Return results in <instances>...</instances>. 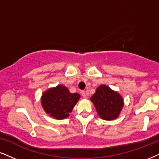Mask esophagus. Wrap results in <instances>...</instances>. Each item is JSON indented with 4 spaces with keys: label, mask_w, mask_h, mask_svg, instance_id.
<instances>
[{
    "label": "esophagus",
    "mask_w": 159,
    "mask_h": 159,
    "mask_svg": "<svg viewBox=\"0 0 159 159\" xmlns=\"http://www.w3.org/2000/svg\"><path fill=\"white\" fill-rule=\"evenodd\" d=\"M81 94H82V96H83L84 98H86V92H85L82 91L81 92Z\"/></svg>",
    "instance_id": "obj_1"
}]
</instances>
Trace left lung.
I'll use <instances>...</instances> for the list:
<instances>
[{
  "label": "left lung",
  "mask_w": 159,
  "mask_h": 159,
  "mask_svg": "<svg viewBox=\"0 0 159 159\" xmlns=\"http://www.w3.org/2000/svg\"><path fill=\"white\" fill-rule=\"evenodd\" d=\"M90 100L100 117L105 120L117 118L124 106L122 96L106 85L98 86Z\"/></svg>",
  "instance_id": "obj_1"
}]
</instances>
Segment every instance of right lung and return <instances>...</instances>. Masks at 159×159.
<instances>
[{
	"instance_id": "add662e5",
	"label": "right lung",
	"mask_w": 159,
	"mask_h": 159,
	"mask_svg": "<svg viewBox=\"0 0 159 159\" xmlns=\"http://www.w3.org/2000/svg\"><path fill=\"white\" fill-rule=\"evenodd\" d=\"M80 98L79 94L70 93L66 86L58 85L44 92L41 103L45 111L51 117L64 120L69 116Z\"/></svg>"
}]
</instances>
